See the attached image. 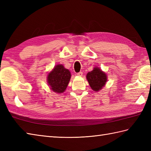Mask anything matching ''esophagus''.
<instances>
[{"mask_svg": "<svg viewBox=\"0 0 151 151\" xmlns=\"http://www.w3.org/2000/svg\"><path fill=\"white\" fill-rule=\"evenodd\" d=\"M76 75H77L78 76H82L83 75V73L82 72H79V73L76 74Z\"/></svg>", "mask_w": 151, "mask_h": 151, "instance_id": "34e87169", "label": "esophagus"}]
</instances>
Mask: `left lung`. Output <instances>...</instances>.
I'll list each match as a JSON object with an SVG mask.
<instances>
[{"label": "left lung", "mask_w": 151, "mask_h": 151, "mask_svg": "<svg viewBox=\"0 0 151 151\" xmlns=\"http://www.w3.org/2000/svg\"><path fill=\"white\" fill-rule=\"evenodd\" d=\"M86 78L91 88L94 91L97 92L101 90L106 84L108 76L99 67H94L93 69L86 75Z\"/></svg>", "instance_id": "8db88e82"}]
</instances>
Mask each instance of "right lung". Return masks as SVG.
Masks as SVG:
<instances>
[{
	"mask_svg": "<svg viewBox=\"0 0 151 151\" xmlns=\"http://www.w3.org/2000/svg\"><path fill=\"white\" fill-rule=\"evenodd\" d=\"M71 74L62 64H58L47 74V81L49 88L56 93H63L69 84Z\"/></svg>",
	"mask_w": 151,
	"mask_h": 151,
	"instance_id": "add662e5",
	"label": "right lung"
}]
</instances>
